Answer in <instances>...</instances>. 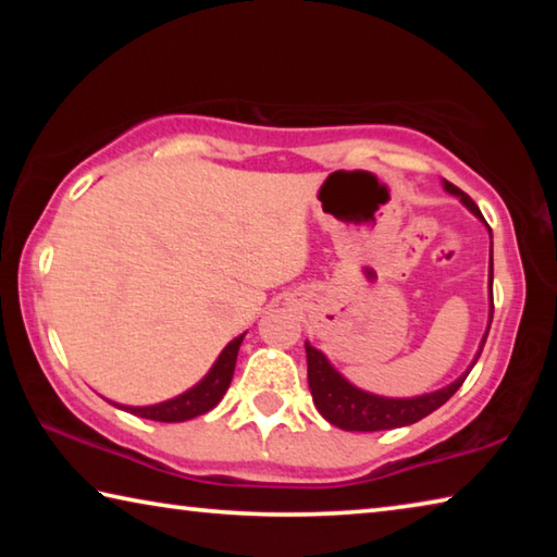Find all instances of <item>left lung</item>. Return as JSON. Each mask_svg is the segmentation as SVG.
Instances as JSON below:
<instances>
[{"label": "left lung", "instance_id": "1", "mask_svg": "<svg viewBox=\"0 0 557 557\" xmlns=\"http://www.w3.org/2000/svg\"><path fill=\"white\" fill-rule=\"evenodd\" d=\"M442 184H445L447 191L455 194L457 199L476 215V219L484 221L479 206L471 201L461 188H457L449 182H442ZM488 233H492V228H488ZM492 282H494V256L488 258V287H492ZM492 317H494V299H492V307H488V326H492ZM486 336L488 332L484 334L482 346H479L469 371L474 369L476 358L482 356ZM305 348H307V381H309V391H312L317 410L322 412V418L332 422V425L348 432H379V430L412 425V422H418L422 418H428L430 412H435L440 405H445L469 375V371L461 373L455 383H449L435 393L418 395V398H383V395L366 393L348 383L344 375L329 363V358L312 344H305Z\"/></svg>", "mask_w": 557, "mask_h": 557}]
</instances>
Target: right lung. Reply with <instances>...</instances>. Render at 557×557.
<instances>
[{"instance_id":"obj_1","label":"right lung","mask_w":557,"mask_h":557,"mask_svg":"<svg viewBox=\"0 0 557 557\" xmlns=\"http://www.w3.org/2000/svg\"><path fill=\"white\" fill-rule=\"evenodd\" d=\"M243 336H235L233 342L223 348L221 356L215 358V363L211 366V371L203 375V379L188 388L186 393L176 395L172 400L157 403V405H143V408H132V405H117L120 410H127L137 418H147V420H157V422H184L191 418H199V414L213 410L215 405L221 403V398L228 391V385L233 381V371H235V358H238V348L243 344Z\"/></svg>"}]
</instances>
